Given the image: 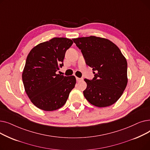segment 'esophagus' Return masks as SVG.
Returning a JSON list of instances; mask_svg holds the SVG:
<instances>
[{
	"instance_id": "obj_1",
	"label": "esophagus",
	"mask_w": 150,
	"mask_h": 150,
	"mask_svg": "<svg viewBox=\"0 0 150 150\" xmlns=\"http://www.w3.org/2000/svg\"><path fill=\"white\" fill-rule=\"evenodd\" d=\"M76 81H78V82L83 80V78H78V77H76Z\"/></svg>"
}]
</instances>
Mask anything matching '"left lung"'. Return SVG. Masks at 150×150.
Returning <instances> with one entry per match:
<instances>
[{"label":"left lung","instance_id":"obj_1","mask_svg":"<svg viewBox=\"0 0 150 150\" xmlns=\"http://www.w3.org/2000/svg\"><path fill=\"white\" fill-rule=\"evenodd\" d=\"M92 68L94 78H85L84 96L99 108L109 106L120 98L128 83L127 61L114 43L108 39L91 36L72 39Z\"/></svg>","mask_w":150,"mask_h":150}]
</instances>
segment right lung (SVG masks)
Here are the masks:
<instances>
[{"label":"right lung","instance_id":"add662e5","mask_svg":"<svg viewBox=\"0 0 150 150\" xmlns=\"http://www.w3.org/2000/svg\"><path fill=\"white\" fill-rule=\"evenodd\" d=\"M73 41L66 38H53L34 47L27 57L22 72L26 93L33 104L45 111L64 105L76 84V78L57 74L63 66L66 50Z\"/></svg>","mask_w":150,"mask_h":150}]
</instances>
